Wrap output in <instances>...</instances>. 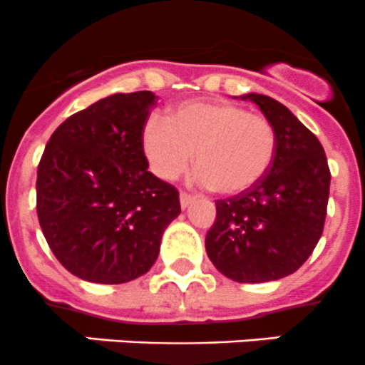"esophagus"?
Instances as JSON below:
<instances>
[{"instance_id":"34e87169","label":"esophagus","mask_w":365,"mask_h":365,"mask_svg":"<svg viewBox=\"0 0 365 365\" xmlns=\"http://www.w3.org/2000/svg\"><path fill=\"white\" fill-rule=\"evenodd\" d=\"M194 200H196V197H194L192 194H189V192L180 194V205H182V208H187L190 203H194Z\"/></svg>"}]
</instances>
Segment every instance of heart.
I'll return each instance as SVG.
<instances>
[{
	"label": "heart",
	"instance_id": "heart-1",
	"mask_svg": "<svg viewBox=\"0 0 365 365\" xmlns=\"http://www.w3.org/2000/svg\"><path fill=\"white\" fill-rule=\"evenodd\" d=\"M143 148L153 173L176 180L196 152V180L226 196L249 192L270 171L277 153V132L263 114L247 113L226 101H192L168 114L150 118Z\"/></svg>",
	"mask_w": 365,
	"mask_h": 365
}]
</instances>
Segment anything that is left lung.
Listing matches in <instances>:
<instances>
[{
	"label": "left lung",
	"instance_id": "1",
	"mask_svg": "<svg viewBox=\"0 0 365 365\" xmlns=\"http://www.w3.org/2000/svg\"><path fill=\"white\" fill-rule=\"evenodd\" d=\"M242 101L257 104L274 123L277 153L254 189L215 201L205 247L220 274L254 284L293 274L314 251L325 226L330 169L322 143L286 106L259 93Z\"/></svg>",
	"mask_w": 365,
	"mask_h": 365
}]
</instances>
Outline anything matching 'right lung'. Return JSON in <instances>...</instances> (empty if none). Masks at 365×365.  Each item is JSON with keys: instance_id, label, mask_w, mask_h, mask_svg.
Here are the masks:
<instances>
[{"instance_id": "right-lung-1", "label": "right lung", "mask_w": 365, "mask_h": 365, "mask_svg": "<svg viewBox=\"0 0 365 365\" xmlns=\"http://www.w3.org/2000/svg\"><path fill=\"white\" fill-rule=\"evenodd\" d=\"M157 97L114 93L51 135L36 171V213L56 259L76 277L123 284L155 263L180 194L148 171L143 128Z\"/></svg>"}]
</instances>
